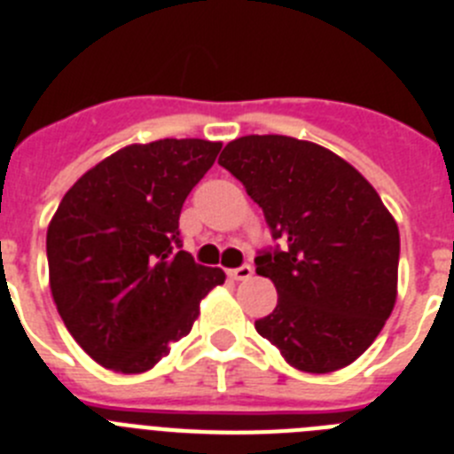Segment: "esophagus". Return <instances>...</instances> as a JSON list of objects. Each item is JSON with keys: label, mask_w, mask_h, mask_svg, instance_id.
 <instances>
[{"label": "esophagus", "mask_w": 454, "mask_h": 454, "mask_svg": "<svg viewBox=\"0 0 454 454\" xmlns=\"http://www.w3.org/2000/svg\"><path fill=\"white\" fill-rule=\"evenodd\" d=\"M227 275L231 277V279H236V282H246V279H250L252 277V266H240V268H234V270H230Z\"/></svg>", "instance_id": "34e87169"}]
</instances>
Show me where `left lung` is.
Masks as SVG:
<instances>
[{"label": "left lung", "mask_w": 454, "mask_h": 454, "mask_svg": "<svg viewBox=\"0 0 454 454\" xmlns=\"http://www.w3.org/2000/svg\"><path fill=\"white\" fill-rule=\"evenodd\" d=\"M263 208L282 250L256 256L277 307L256 332L284 362L334 372L371 348L398 298L400 231L362 172L293 136H243L220 154Z\"/></svg>", "instance_id": "1"}]
</instances>
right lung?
<instances>
[{
  "label": "right lung",
  "instance_id": "obj_1",
  "mask_svg": "<svg viewBox=\"0 0 454 454\" xmlns=\"http://www.w3.org/2000/svg\"><path fill=\"white\" fill-rule=\"evenodd\" d=\"M223 143H134L83 172L47 227L50 288L72 339L108 371L138 375L191 332L224 284L179 246V214Z\"/></svg>",
  "mask_w": 454,
  "mask_h": 454
}]
</instances>
